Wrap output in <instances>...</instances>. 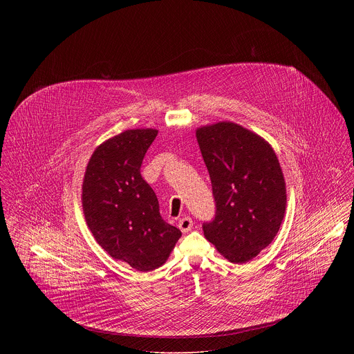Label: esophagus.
Segmentation results:
<instances>
[{
  "instance_id": "1",
  "label": "esophagus",
  "mask_w": 354,
  "mask_h": 354,
  "mask_svg": "<svg viewBox=\"0 0 354 354\" xmlns=\"http://www.w3.org/2000/svg\"><path fill=\"white\" fill-rule=\"evenodd\" d=\"M192 226H194V221H192V218H189V216H185V218L180 219V222H178V227H180V230H181L183 233L189 232V230L192 229Z\"/></svg>"
}]
</instances>
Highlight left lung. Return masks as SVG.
<instances>
[{
	"label": "left lung",
	"mask_w": 354,
	"mask_h": 354,
	"mask_svg": "<svg viewBox=\"0 0 354 354\" xmlns=\"http://www.w3.org/2000/svg\"><path fill=\"white\" fill-rule=\"evenodd\" d=\"M196 138L215 202L204 236L232 263H247L271 244L285 215L278 158L264 139L233 122L199 128Z\"/></svg>",
	"instance_id": "left-lung-1"
}]
</instances>
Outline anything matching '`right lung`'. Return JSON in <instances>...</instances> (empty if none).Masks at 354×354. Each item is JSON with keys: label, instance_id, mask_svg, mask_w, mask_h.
<instances>
[{"label": "right lung", "instance_id": "obj_1", "mask_svg": "<svg viewBox=\"0 0 354 354\" xmlns=\"http://www.w3.org/2000/svg\"><path fill=\"white\" fill-rule=\"evenodd\" d=\"M156 135L155 129H131L106 140L87 165L82 195L97 243L143 272L160 267L181 237L162 219L156 195L140 174Z\"/></svg>", "mask_w": 354, "mask_h": 354}]
</instances>
